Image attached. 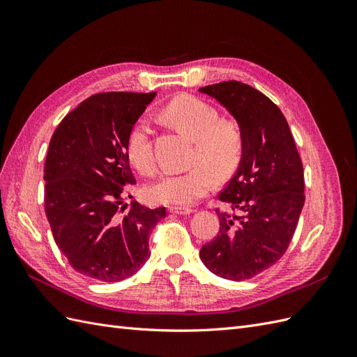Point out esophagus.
I'll return each mask as SVG.
<instances>
[{
	"label": "esophagus",
	"mask_w": 357,
	"mask_h": 357,
	"mask_svg": "<svg viewBox=\"0 0 357 357\" xmlns=\"http://www.w3.org/2000/svg\"><path fill=\"white\" fill-rule=\"evenodd\" d=\"M168 211L172 213V214H180V215L181 214H190V213H193V210L189 208V207H169Z\"/></svg>",
	"instance_id": "obj_1"
}]
</instances>
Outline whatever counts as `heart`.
I'll use <instances>...</instances> for the list:
<instances>
[{
	"label": "heart",
	"instance_id": "obj_1",
	"mask_svg": "<svg viewBox=\"0 0 357 357\" xmlns=\"http://www.w3.org/2000/svg\"><path fill=\"white\" fill-rule=\"evenodd\" d=\"M178 131L193 139L186 171L167 172L146 190L155 204L189 205L213 188V176L223 180L238 168L244 152V135L232 119H219L218 110L195 96H178L164 112ZM128 158L143 174H152L156 159L149 121L138 119L128 135Z\"/></svg>",
	"mask_w": 357,
	"mask_h": 357
}]
</instances>
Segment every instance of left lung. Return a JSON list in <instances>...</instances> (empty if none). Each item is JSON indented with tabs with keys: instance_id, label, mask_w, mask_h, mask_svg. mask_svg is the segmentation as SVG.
I'll return each instance as SVG.
<instances>
[{
	"instance_id": "left-lung-1",
	"label": "left lung",
	"mask_w": 357,
	"mask_h": 357,
	"mask_svg": "<svg viewBox=\"0 0 357 357\" xmlns=\"http://www.w3.org/2000/svg\"><path fill=\"white\" fill-rule=\"evenodd\" d=\"M238 122L244 152L219 199L232 211L215 210L220 229L199 256L215 275L234 282L252 278L282 257L305 202L304 168L282 110L245 83L204 86Z\"/></svg>"
}]
</instances>
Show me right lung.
I'll list each match as a JSON object with an SVG mask.
<instances>
[{"label": "right lung", "instance_id": "right-lung-1", "mask_svg": "<svg viewBox=\"0 0 357 357\" xmlns=\"http://www.w3.org/2000/svg\"><path fill=\"white\" fill-rule=\"evenodd\" d=\"M155 92H102L84 100L53 132L45 164V210L59 250L75 271L122 282L149 259V234L167 215L131 202L128 135ZM131 197V195H129Z\"/></svg>", "mask_w": 357, "mask_h": 357}]
</instances>
